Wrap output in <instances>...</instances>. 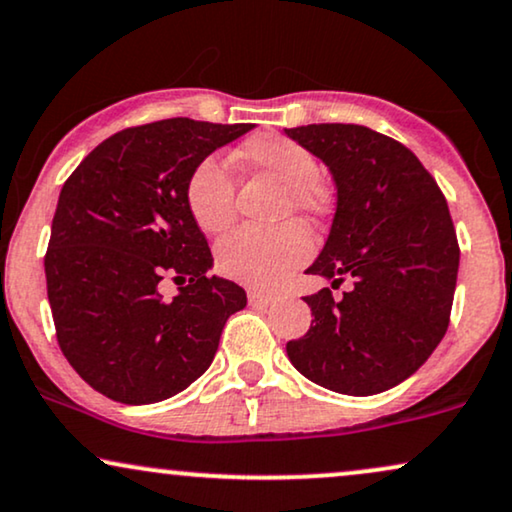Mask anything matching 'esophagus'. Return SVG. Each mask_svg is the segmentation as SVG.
<instances>
[{
  "mask_svg": "<svg viewBox=\"0 0 512 512\" xmlns=\"http://www.w3.org/2000/svg\"><path fill=\"white\" fill-rule=\"evenodd\" d=\"M248 302L252 304V307H267V304L274 302V293H267V290L250 288L248 290Z\"/></svg>",
  "mask_w": 512,
  "mask_h": 512,
  "instance_id": "obj_1",
  "label": "esophagus"
}]
</instances>
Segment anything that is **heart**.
I'll return each instance as SVG.
<instances>
[{
    "label": "heart",
    "instance_id": "1",
    "mask_svg": "<svg viewBox=\"0 0 512 512\" xmlns=\"http://www.w3.org/2000/svg\"><path fill=\"white\" fill-rule=\"evenodd\" d=\"M241 160L252 170L283 184L281 217L290 212L307 219L321 217L331 196L319 174L316 155L286 134H257L241 146ZM236 181L219 155H205L193 167L184 186V203L193 222L205 234H219L236 217ZM314 243L300 222H283L276 229L243 226L217 243L219 274L248 286H271L312 257Z\"/></svg>",
    "mask_w": 512,
    "mask_h": 512
}]
</instances>
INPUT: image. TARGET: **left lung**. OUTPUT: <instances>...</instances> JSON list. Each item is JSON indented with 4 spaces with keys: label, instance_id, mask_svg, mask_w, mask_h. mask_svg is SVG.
<instances>
[{
    "label": "left lung",
    "instance_id": "obj_1",
    "mask_svg": "<svg viewBox=\"0 0 512 512\" xmlns=\"http://www.w3.org/2000/svg\"><path fill=\"white\" fill-rule=\"evenodd\" d=\"M286 134L331 167L338 186L331 236L307 269L333 288L304 297L314 326L288 342V359L333 392H385L416 373L449 328L461 257L449 205L397 139L342 122ZM347 277L353 288L335 298Z\"/></svg>",
    "mask_w": 512,
    "mask_h": 512
}]
</instances>
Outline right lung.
Instances as JSON below:
<instances>
[{"label":"right lung","mask_w":512,"mask_h":512,"mask_svg":"<svg viewBox=\"0 0 512 512\" xmlns=\"http://www.w3.org/2000/svg\"><path fill=\"white\" fill-rule=\"evenodd\" d=\"M252 129L170 118L101 141L63 184L44 255L63 357L96 392L155 404L215 359L245 290L208 276L212 252L184 203L193 167ZM181 285L174 301L159 281Z\"/></svg>","instance_id":"1"}]
</instances>
